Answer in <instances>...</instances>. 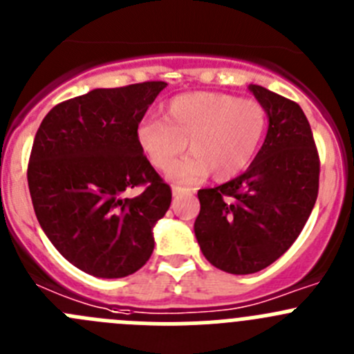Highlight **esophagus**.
Returning <instances> with one entry per match:
<instances>
[{
	"instance_id": "obj_1",
	"label": "esophagus",
	"mask_w": 354,
	"mask_h": 354,
	"mask_svg": "<svg viewBox=\"0 0 354 354\" xmlns=\"http://www.w3.org/2000/svg\"><path fill=\"white\" fill-rule=\"evenodd\" d=\"M171 193H174V196H180V194H191L193 193V189H189V187H183V186H171Z\"/></svg>"
}]
</instances>
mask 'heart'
Listing matches in <instances>:
<instances>
[{
  "mask_svg": "<svg viewBox=\"0 0 354 354\" xmlns=\"http://www.w3.org/2000/svg\"><path fill=\"white\" fill-rule=\"evenodd\" d=\"M268 113L259 100L221 92L175 95L163 107V120L146 118L137 142L158 170H167L185 149L192 153L170 169L177 180H196L212 171L217 180L236 177L250 167L264 140Z\"/></svg>",
  "mask_w": 354,
  "mask_h": 354,
  "instance_id": "heart-1",
  "label": "heart"
}]
</instances>
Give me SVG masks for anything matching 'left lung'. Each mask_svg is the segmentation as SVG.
Instances as JSON below:
<instances>
[{"instance_id":"1","label":"left lung","mask_w":354,"mask_h":354,"mask_svg":"<svg viewBox=\"0 0 354 354\" xmlns=\"http://www.w3.org/2000/svg\"><path fill=\"white\" fill-rule=\"evenodd\" d=\"M268 113L264 144L245 174L198 191L194 234L215 268L252 274L292 247L318 196L319 158L297 102L259 85L248 86Z\"/></svg>"}]
</instances>
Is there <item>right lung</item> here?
Listing matches in <instances>:
<instances>
[{
	"mask_svg": "<svg viewBox=\"0 0 354 354\" xmlns=\"http://www.w3.org/2000/svg\"><path fill=\"white\" fill-rule=\"evenodd\" d=\"M167 86L95 88L60 102L32 142L28 183L41 230L73 266L97 278L139 271L171 191L137 142V127ZM133 187L143 193L130 198Z\"/></svg>",
	"mask_w": 354,
	"mask_h": 354,
	"instance_id": "right-lung-1",
	"label": "right lung"
}]
</instances>
